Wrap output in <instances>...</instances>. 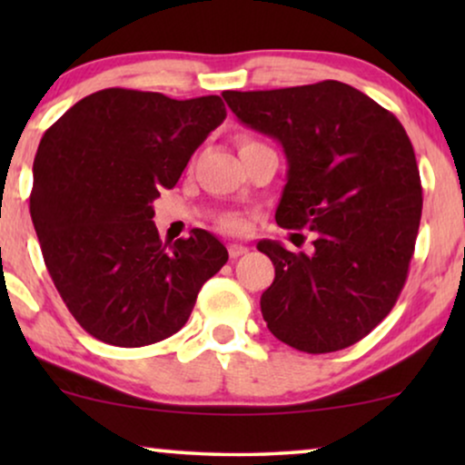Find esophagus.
Wrapping results in <instances>:
<instances>
[{"instance_id":"obj_1","label":"esophagus","mask_w":465,"mask_h":465,"mask_svg":"<svg viewBox=\"0 0 465 465\" xmlns=\"http://www.w3.org/2000/svg\"><path fill=\"white\" fill-rule=\"evenodd\" d=\"M245 252H247V247L241 245V243L228 245V256H231V258H239L241 253H245Z\"/></svg>"}]
</instances>
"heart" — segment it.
Returning <instances> with one entry per match:
<instances>
[{"label": "heart", "mask_w": 465, "mask_h": 465, "mask_svg": "<svg viewBox=\"0 0 465 465\" xmlns=\"http://www.w3.org/2000/svg\"><path fill=\"white\" fill-rule=\"evenodd\" d=\"M252 143H256V142H243L241 143V148H243V145H252ZM222 224H224V228H228V231H237V228L241 226L237 218H226Z\"/></svg>", "instance_id": "heart-1"}]
</instances>
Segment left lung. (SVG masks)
Returning a JSON list of instances; mask_svg holds the SVG:
<instances>
[{"label":"left lung","instance_id":"8db88e82","mask_svg":"<svg viewBox=\"0 0 465 465\" xmlns=\"http://www.w3.org/2000/svg\"><path fill=\"white\" fill-rule=\"evenodd\" d=\"M222 97L285 152L277 224L313 234L301 253L258 241L275 264L260 298L266 328L304 353L351 347L393 309L415 252L423 190L404 126L336 80Z\"/></svg>","mask_w":465,"mask_h":465}]
</instances>
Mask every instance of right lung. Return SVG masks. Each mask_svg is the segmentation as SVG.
<instances>
[{
  "label": "right lung",
  "instance_id": "1",
  "mask_svg": "<svg viewBox=\"0 0 465 465\" xmlns=\"http://www.w3.org/2000/svg\"><path fill=\"white\" fill-rule=\"evenodd\" d=\"M226 118L218 94L177 101L105 88L44 133L29 212L42 256L69 313L107 345L143 347L188 322L226 247L194 228L158 237L152 203Z\"/></svg>",
  "mask_w": 465,
  "mask_h": 465
}]
</instances>
